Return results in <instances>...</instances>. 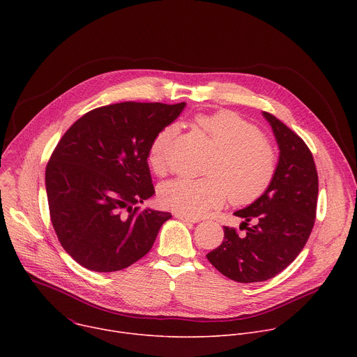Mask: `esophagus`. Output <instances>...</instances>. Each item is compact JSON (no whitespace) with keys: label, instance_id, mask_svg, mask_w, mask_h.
Returning a JSON list of instances; mask_svg holds the SVG:
<instances>
[{"label":"esophagus","instance_id":"34e87169","mask_svg":"<svg viewBox=\"0 0 357 357\" xmlns=\"http://www.w3.org/2000/svg\"><path fill=\"white\" fill-rule=\"evenodd\" d=\"M176 219L182 220V222H188V223H197L200 222V218H195V216H186V215H181V213H176L175 215Z\"/></svg>","mask_w":357,"mask_h":357}]
</instances>
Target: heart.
<instances>
[{
	"label": "heart",
	"instance_id": "b5f03b06",
	"mask_svg": "<svg viewBox=\"0 0 357 357\" xmlns=\"http://www.w3.org/2000/svg\"><path fill=\"white\" fill-rule=\"evenodd\" d=\"M199 128L216 148L203 179L178 178L160 188V202L167 209L186 216H202L229 199L245 205L259 199L277 172V154L260 130L233 112H219L196 119ZM175 124L164 127L151 142L148 162L162 176L168 171Z\"/></svg>",
	"mask_w": 357,
	"mask_h": 357
}]
</instances>
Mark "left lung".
Instances as JSON below:
<instances>
[{
  "mask_svg": "<svg viewBox=\"0 0 357 357\" xmlns=\"http://www.w3.org/2000/svg\"><path fill=\"white\" fill-rule=\"evenodd\" d=\"M278 148L277 172L268 189L245 209L238 234L225 226V240L206 254L212 266L237 282H260L285 270L307 244L318 203V172L303 139L264 112Z\"/></svg>",
  "mask_w": 357,
  "mask_h": 357,
  "instance_id": "left-lung-1",
  "label": "left lung"
}]
</instances>
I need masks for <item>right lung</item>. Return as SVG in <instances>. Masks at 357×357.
<instances>
[{"instance_id":"1","label":"right lung","mask_w":357,"mask_h":357,"mask_svg":"<svg viewBox=\"0 0 357 357\" xmlns=\"http://www.w3.org/2000/svg\"><path fill=\"white\" fill-rule=\"evenodd\" d=\"M183 107L137 101L103 106L80 117L58 142L45 172L50 222L84 268H127L172 218L137 205L155 193L146 162L151 142Z\"/></svg>"}]
</instances>
